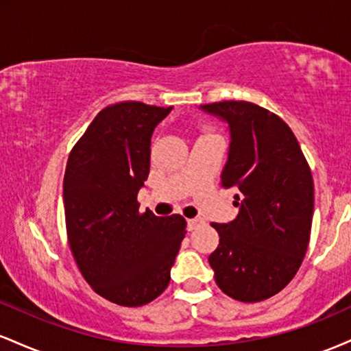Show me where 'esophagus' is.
Wrapping results in <instances>:
<instances>
[{
    "label": "esophagus",
    "mask_w": 351,
    "mask_h": 351,
    "mask_svg": "<svg viewBox=\"0 0 351 351\" xmlns=\"http://www.w3.org/2000/svg\"><path fill=\"white\" fill-rule=\"evenodd\" d=\"M203 223H204V221L201 219V217H193V219H188V229H189V231H193V229L201 226Z\"/></svg>",
    "instance_id": "esophagus-1"
}]
</instances>
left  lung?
<instances>
[{"instance_id": "obj_1", "label": "left lung", "mask_w": 351, "mask_h": 351, "mask_svg": "<svg viewBox=\"0 0 351 351\" xmlns=\"http://www.w3.org/2000/svg\"><path fill=\"white\" fill-rule=\"evenodd\" d=\"M228 123L221 184L234 188L236 219L213 223L219 245L209 256L217 287L239 302L280 292L299 271L310 239L313 180L295 135L272 112L244 102L199 106Z\"/></svg>"}]
</instances>
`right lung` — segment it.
I'll return each instance as SVG.
<instances>
[{"mask_svg":"<svg viewBox=\"0 0 351 351\" xmlns=\"http://www.w3.org/2000/svg\"><path fill=\"white\" fill-rule=\"evenodd\" d=\"M173 107L120 102L99 112L64 175L67 237L79 271L104 299L140 307L170 284L186 234L183 216L138 213L156 125Z\"/></svg>","mask_w":351,"mask_h":351,"instance_id":"1","label":"right lung"}]
</instances>
